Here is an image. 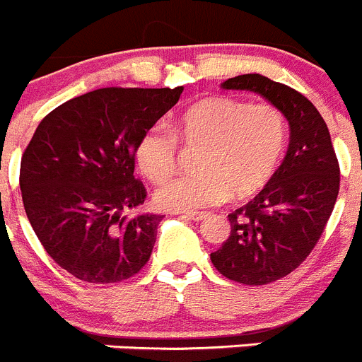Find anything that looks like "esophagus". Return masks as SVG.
I'll return each instance as SVG.
<instances>
[{
  "label": "esophagus",
  "instance_id": "1",
  "mask_svg": "<svg viewBox=\"0 0 362 362\" xmlns=\"http://www.w3.org/2000/svg\"><path fill=\"white\" fill-rule=\"evenodd\" d=\"M182 218L191 219V221H204V219H207V214H204V212H184Z\"/></svg>",
  "mask_w": 362,
  "mask_h": 362
}]
</instances>
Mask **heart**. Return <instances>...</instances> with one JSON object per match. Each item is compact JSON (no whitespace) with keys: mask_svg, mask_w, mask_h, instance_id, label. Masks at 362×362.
I'll return each instance as SVG.
<instances>
[{"mask_svg":"<svg viewBox=\"0 0 362 362\" xmlns=\"http://www.w3.org/2000/svg\"><path fill=\"white\" fill-rule=\"evenodd\" d=\"M198 148V171L155 192L164 211L194 212L221 204L230 194L243 202L272 180L288 143V121L269 103H248L232 96H209L175 114L168 130L153 127L139 137L135 164L153 184H164L177 170L178 145Z\"/></svg>","mask_w":362,"mask_h":362,"instance_id":"obj_1","label":"heart"}]
</instances>
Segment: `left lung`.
Here are the masks:
<instances>
[{
  "mask_svg": "<svg viewBox=\"0 0 362 362\" xmlns=\"http://www.w3.org/2000/svg\"><path fill=\"white\" fill-rule=\"evenodd\" d=\"M221 87L261 94L282 110L291 132L280 168L257 197L228 214L230 235L211 253L228 280L264 286L298 268L322 238L339 192V164L322 114L298 90L257 73Z\"/></svg>",
  "mask_w": 362,
  "mask_h": 362,
  "instance_id": "left-lung-1",
  "label": "left lung"
}]
</instances>
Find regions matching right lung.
Wrapping results in <instances>:
<instances>
[{
    "mask_svg": "<svg viewBox=\"0 0 362 362\" xmlns=\"http://www.w3.org/2000/svg\"><path fill=\"white\" fill-rule=\"evenodd\" d=\"M184 87H105L44 117L21 158L23 204L49 257L78 280L114 284L148 262L160 216H124L144 204L134 150Z\"/></svg>",
    "mask_w": 362,
    "mask_h": 362,
    "instance_id": "add662e5",
    "label": "right lung"
}]
</instances>
